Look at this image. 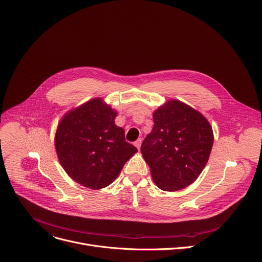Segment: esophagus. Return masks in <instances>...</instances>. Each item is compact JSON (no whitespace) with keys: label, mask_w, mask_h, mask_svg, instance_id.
Wrapping results in <instances>:
<instances>
[{"label":"esophagus","mask_w":262,"mask_h":262,"mask_svg":"<svg viewBox=\"0 0 262 262\" xmlns=\"http://www.w3.org/2000/svg\"><path fill=\"white\" fill-rule=\"evenodd\" d=\"M134 145H135V147L139 150L140 149V145H142V138H138L136 142L134 143Z\"/></svg>","instance_id":"1"}]
</instances>
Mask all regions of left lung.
I'll use <instances>...</instances> for the list:
<instances>
[{
  "label": "left lung",
  "instance_id": "left-lung-1",
  "mask_svg": "<svg viewBox=\"0 0 262 262\" xmlns=\"http://www.w3.org/2000/svg\"><path fill=\"white\" fill-rule=\"evenodd\" d=\"M153 119L140 151L159 189L182 190L195 182L208 163L212 127L200 112L177 99L155 110Z\"/></svg>",
  "mask_w": 262,
  "mask_h": 262
}]
</instances>
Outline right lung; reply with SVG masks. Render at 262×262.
<instances>
[{
    "label": "right lung",
    "instance_id": "1",
    "mask_svg": "<svg viewBox=\"0 0 262 262\" xmlns=\"http://www.w3.org/2000/svg\"><path fill=\"white\" fill-rule=\"evenodd\" d=\"M117 113L102 98H93L64 115L54 145L66 173L82 186L97 190L113 183L137 152L117 127Z\"/></svg>",
    "mask_w": 262,
    "mask_h": 262
}]
</instances>
